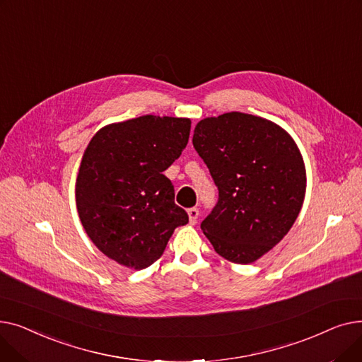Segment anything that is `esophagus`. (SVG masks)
Segmentation results:
<instances>
[{
    "mask_svg": "<svg viewBox=\"0 0 362 362\" xmlns=\"http://www.w3.org/2000/svg\"><path fill=\"white\" fill-rule=\"evenodd\" d=\"M187 217H189V223L197 224L198 217H199V210H198V208H189V210H187Z\"/></svg>",
    "mask_w": 362,
    "mask_h": 362,
    "instance_id": "34e87169",
    "label": "esophagus"
}]
</instances>
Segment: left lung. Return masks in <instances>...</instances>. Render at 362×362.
<instances>
[{
    "label": "left lung",
    "mask_w": 362,
    "mask_h": 362,
    "mask_svg": "<svg viewBox=\"0 0 362 362\" xmlns=\"http://www.w3.org/2000/svg\"><path fill=\"white\" fill-rule=\"evenodd\" d=\"M192 142L218 187L204 235L235 264L259 259L291 230L305 198L296 142L274 122L239 111L201 120Z\"/></svg>",
    "instance_id": "1"
}]
</instances>
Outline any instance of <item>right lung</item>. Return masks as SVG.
Instances as JSON below:
<instances>
[{
	"label": "right lung",
	"instance_id": "1",
	"mask_svg": "<svg viewBox=\"0 0 362 362\" xmlns=\"http://www.w3.org/2000/svg\"><path fill=\"white\" fill-rule=\"evenodd\" d=\"M191 120L142 116L101 127L76 179V206L89 239L108 258L142 270L187 223L163 175L187 145Z\"/></svg>",
	"mask_w": 362,
	"mask_h": 362
}]
</instances>
